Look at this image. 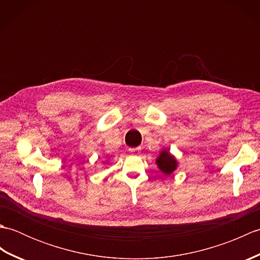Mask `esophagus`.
Instances as JSON below:
<instances>
[{
	"mask_svg": "<svg viewBox=\"0 0 260 260\" xmlns=\"http://www.w3.org/2000/svg\"><path fill=\"white\" fill-rule=\"evenodd\" d=\"M131 152L133 153V154H139V153H140V148H139V147H136V148H132Z\"/></svg>",
	"mask_w": 260,
	"mask_h": 260,
	"instance_id": "esophagus-1",
	"label": "esophagus"
}]
</instances>
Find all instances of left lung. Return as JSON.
<instances>
[{
    "label": "left lung",
    "mask_w": 260,
    "mask_h": 260,
    "mask_svg": "<svg viewBox=\"0 0 260 260\" xmlns=\"http://www.w3.org/2000/svg\"><path fill=\"white\" fill-rule=\"evenodd\" d=\"M156 164L158 169L167 175H170L176 169V167H178L175 157L173 155H171V153L168 150H164L161 152V154H159V156L156 159Z\"/></svg>",
    "instance_id": "1"
}]
</instances>
